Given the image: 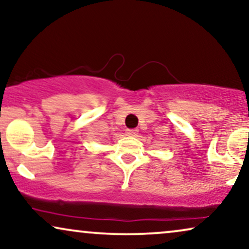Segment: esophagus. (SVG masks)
Returning a JSON list of instances; mask_svg holds the SVG:
<instances>
[{
  "mask_svg": "<svg viewBox=\"0 0 249 249\" xmlns=\"http://www.w3.org/2000/svg\"><path fill=\"white\" fill-rule=\"evenodd\" d=\"M125 134H127L128 136H132V137H135V136H137L138 130L137 129H128Z\"/></svg>",
  "mask_w": 249,
  "mask_h": 249,
  "instance_id": "1",
  "label": "esophagus"
}]
</instances>
